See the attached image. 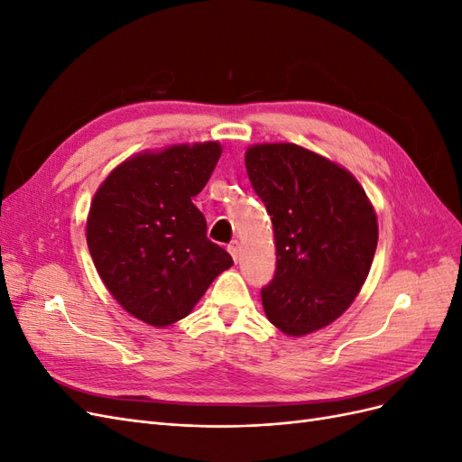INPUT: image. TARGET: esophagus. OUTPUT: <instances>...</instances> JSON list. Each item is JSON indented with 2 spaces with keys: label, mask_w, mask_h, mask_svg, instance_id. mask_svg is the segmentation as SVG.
<instances>
[{
  "label": "esophagus",
  "mask_w": 462,
  "mask_h": 462,
  "mask_svg": "<svg viewBox=\"0 0 462 462\" xmlns=\"http://www.w3.org/2000/svg\"><path fill=\"white\" fill-rule=\"evenodd\" d=\"M227 250H229V254L233 256V260H235V262L239 260V254H241V245H239V241H233V243H229Z\"/></svg>",
  "instance_id": "esophagus-1"
}]
</instances>
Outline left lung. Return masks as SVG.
Listing matches in <instances>:
<instances>
[{
	"label": "left lung",
	"instance_id": "obj_1",
	"mask_svg": "<svg viewBox=\"0 0 462 462\" xmlns=\"http://www.w3.org/2000/svg\"><path fill=\"white\" fill-rule=\"evenodd\" d=\"M254 192L272 216L277 265L262 289L275 328L292 337L337 319L365 285L377 219L345 167L289 143L254 144L245 156Z\"/></svg>",
	"mask_w": 462,
	"mask_h": 462
}]
</instances>
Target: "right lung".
I'll use <instances>...</instances> for the list:
<instances>
[{"mask_svg":"<svg viewBox=\"0 0 462 462\" xmlns=\"http://www.w3.org/2000/svg\"><path fill=\"white\" fill-rule=\"evenodd\" d=\"M219 156V143L136 153L94 194L87 243L96 270L123 309L150 326L189 316L233 265L206 236V217L192 204Z\"/></svg>","mask_w":462,"mask_h":462,"instance_id":"1","label":"right lung"}]
</instances>
